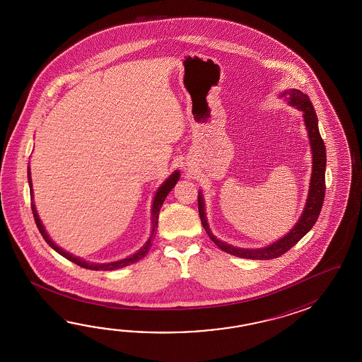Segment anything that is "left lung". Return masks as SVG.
I'll use <instances>...</instances> for the list:
<instances>
[{"mask_svg": "<svg viewBox=\"0 0 362 362\" xmlns=\"http://www.w3.org/2000/svg\"><path fill=\"white\" fill-rule=\"evenodd\" d=\"M281 97H288V103L293 107L299 108L303 111L304 123L307 127L308 139L310 142V150L313 156V165H312V177H310V186L308 192L305 208L301 214L300 218L298 220L296 225L291 230L286 234L285 237L272 243L269 246L256 250L248 248H239V247L230 246L220 239L216 238L212 231L208 226L206 218V209L203 195L199 192L198 195V209H199L200 220L204 230L207 231L208 237L212 239L216 246L221 248L226 254L234 255L237 257L250 259V260H270L279 257L281 255L287 252L291 247L295 246L300 240L308 231L315 226V221L320 216L322 208L323 199H325V170H326V148L323 144L322 137L318 131V119L315 115V107L312 102L309 100L307 94L298 90V89H288L281 94Z\"/></svg>", "mask_w": 362, "mask_h": 362, "instance_id": "8db88e82", "label": "left lung"}]
</instances>
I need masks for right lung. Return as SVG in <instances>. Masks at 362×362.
I'll return each instance as SVG.
<instances>
[{"instance_id":"right-lung-1","label":"right lung","mask_w":362,"mask_h":362,"mask_svg":"<svg viewBox=\"0 0 362 362\" xmlns=\"http://www.w3.org/2000/svg\"><path fill=\"white\" fill-rule=\"evenodd\" d=\"M27 175H28V184H30V192H31L32 200L33 199V190H32L31 170H30V165H28V172H27ZM178 180H180V172H178V170H175V172L170 175V177L167 178V180L163 182L162 186L158 189V192L155 194L154 202H153V208H151V223H153V230H151V235H150V238H148V240L145 243V246H142V248H139V251H137L136 254H133L132 256H129V257L120 260V262H108V264H95V262H84L83 259H80V257H76V256H74V255L66 252L64 250H62L61 247L57 246L54 242L52 240V238L47 235V230H45L44 225H42L41 220H40L39 215H37V211H36V207H35V203H33V202H31L32 214H33V217H35V223L37 225L39 231L41 233L42 238L45 239V242H47V245L52 247L54 251H57L58 254L62 255L63 257H66V259L69 260V262H75L76 265L81 267V268H85V269H119V268H124V267H127V265H131V264H134V262H139V260H141L142 257H145L147 252L150 251L151 240L154 238L155 229L158 228L159 211H160V208H162L163 202L165 200V198H167V195L170 194V190L175 187V185H176Z\"/></svg>"}]
</instances>
